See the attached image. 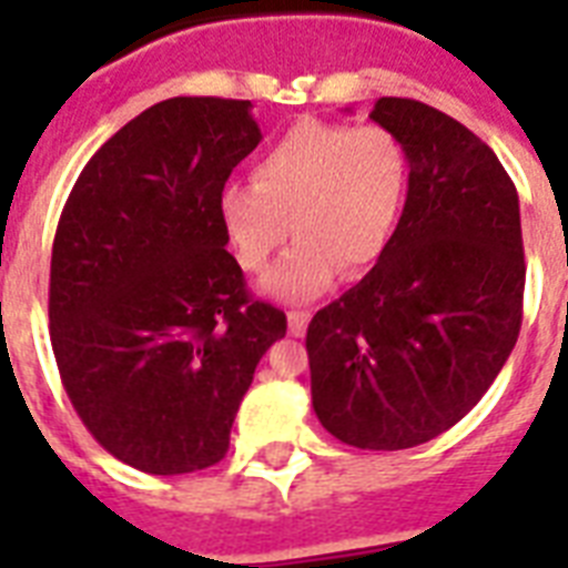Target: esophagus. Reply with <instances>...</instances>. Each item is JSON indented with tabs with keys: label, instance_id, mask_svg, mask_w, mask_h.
<instances>
[{
	"label": "esophagus",
	"instance_id": "1",
	"mask_svg": "<svg viewBox=\"0 0 568 568\" xmlns=\"http://www.w3.org/2000/svg\"><path fill=\"white\" fill-rule=\"evenodd\" d=\"M310 312L306 310H294V312H288V333H292V336H303V333H306V327H310Z\"/></svg>",
	"mask_w": 568,
	"mask_h": 568
}]
</instances>
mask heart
Segmentation results:
<instances>
[{
    "label": "heart",
    "instance_id": "heart-1",
    "mask_svg": "<svg viewBox=\"0 0 568 568\" xmlns=\"http://www.w3.org/2000/svg\"><path fill=\"white\" fill-rule=\"evenodd\" d=\"M406 153L388 129L301 120L253 168V185L221 191V221L235 258L262 274L288 239L283 262L265 276V294L306 303L345 267L372 271L395 239L406 200Z\"/></svg>",
    "mask_w": 568,
    "mask_h": 568
}]
</instances>
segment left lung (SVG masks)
Listing matches in <instances>:
<instances>
[{"instance_id": "8db88e82", "label": "left lung", "mask_w": 568, "mask_h": 568, "mask_svg": "<svg viewBox=\"0 0 568 568\" xmlns=\"http://www.w3.org/2000/svg\"><path fill=\"white\" fill-rule=\"evenodd\" d=\"M409 189L386 256L306 329L312 409L345 445L415 448L486 395L521 327L519 194L489 146L448 114L383 97Z\"/></svg>"}]
</instances>
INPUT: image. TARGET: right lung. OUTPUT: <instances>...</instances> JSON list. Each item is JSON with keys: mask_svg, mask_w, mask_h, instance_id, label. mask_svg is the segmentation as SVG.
<instances>
[{"mask_svg": "<svg viewBox=\"0 0 568 568\" xmlns=\"http://www.w3.org/2000/svg\"><path fill=\"white\" fill-rule=\"evenodd\" d=\"M250 100L173 97L84 164L58 221L49 336L93 439L146 475L221 463L285 315L253 301L221 191L262 141Z\"/></svg>", "mask_w": 568, "mask_h": 568, "instance_id": "add662e5", "label": "right lung"}]
</instances>
